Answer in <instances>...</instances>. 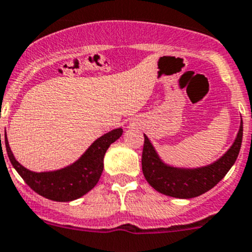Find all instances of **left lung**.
Returning <instances> with one entry per match:
<instances>
[{"label": "left lung", "mask_w": 252, "mask_h": 252, "mask_svg": "<svg viewBox=\"0 0 252 252\" xmlns=\"http://www.w3.org/2000/svg\"><path fill=\"white\" fill-rule=\"evenodd\" d=\"M141 167L149 185L160 193L173 198H194L212 189L224 178L238 158L243 141V121H240L233 145L223 156L207 166L194 168L175 167L161 160L155 148L144 134Z\"/></svg>", "instance_id": "left-lung-1"}]
</instances>
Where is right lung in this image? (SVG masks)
I'll return each mask as SVG.
<instances>
[{
  "label": "right lung",
  "instance_id": "add662e5",
  "mask_svg": "<svg viewBox=\"0 0 252 252\" xmlns=\"http://www.w3.org/2000/svg\"><path fill=\"white\" fill-rule=\"evenodd\" d=\"M122 134V128L108 131L94 140L74 163L60 170L45 172H34L22 166L9 148L6 133L4 144L12 166L34 192L51 201L70 202L86 194L97 185L103 171L104 154L112 143L121 138Z\"/></svg>",
  "mask_w": 252,
  "mask_h": 252
}]
</instances>
